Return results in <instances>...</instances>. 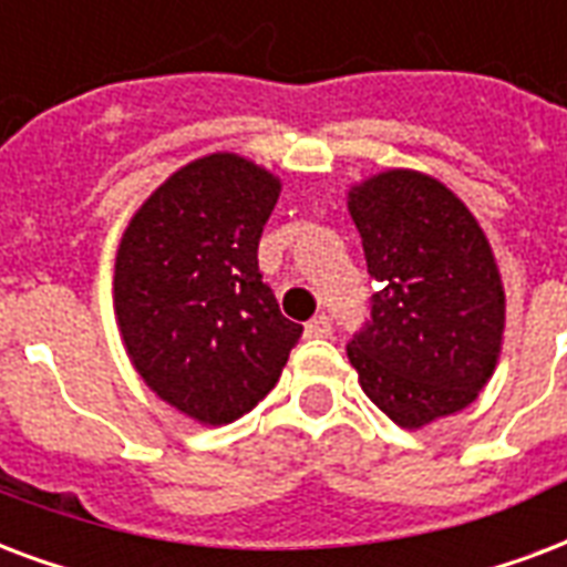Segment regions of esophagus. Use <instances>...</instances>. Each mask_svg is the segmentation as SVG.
Segmentation results:
<instances>
[{
  "label": "esophagus",
  "instance_id": "esophagus-1",
  "mask_svg": "<svg viewBox=\"0 0 567 567\" xmlns=\"http://www.w3.org/2000/svg\"><path fill=\"white\" fill-rule=\"evenodd\" d=\"M306 336H309V339H327V336H332L330 315H315L312 321L306 323Z\"/></svg>",
  "mask_w": 567,
  "mask_h": 567
}]
</instances>
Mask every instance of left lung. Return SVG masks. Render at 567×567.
I'll use <instances>...</instances> for the list:
<instances>
[{"mask_svg":"<svg viewBox=\"0 0 567 567\" xmlns=\"http://www.w3.org/2000/svg\"><path fill=\"white\" fill-rule=\"evenodd\" d=\"M378 291L348 344L362 392L395 425L422 427L478 399L499 360L505 291L494 249L431 175L389 168L348 193Z\"/></svg>","mask_w":567,"mask_h":567,"instance_id":"left-lung-1","label":"left lung"}]
</instances>
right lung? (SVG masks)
<instances>
[{"label":"right lung","mask_w":567,"mask_h":567,"mask_svg":"<svg viewBox=\"0 0 567 567\" xmlns=\"http://www.w3.org/2000/svg\"><path fill=\"white\" fill-rule=\"evenodd\" d=\"M279 178L237 154L178 168L133 214L115 255V318L159 399L228 425L265 399L300 339L258 270Z\"/></svg>","instance_id":"1"}]
</instances>
